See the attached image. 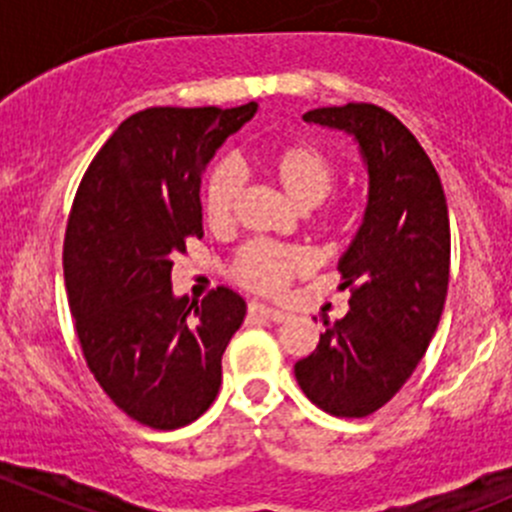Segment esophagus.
I'll list each match as a JSON object with an SVG mask.
<instances>
[{"label": "esophagus", "mask_w": 512, "mask_h": 512, "mask_svg": "<svg viewBox=\"0 0 512 512\" xmlns=\"http://www.w3.org/2000/svg\"><path fill=\"white\" fill-rule=\"evenodd\" d=\"M247 310H250L252 317H260V320H267V322H285L287 317H290L287 312L277 310V307H270V305H262V302H250Z\"/></svg>", "instance_id": "1"}]
</instances>
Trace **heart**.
<instances>
[{
    "label": "heart",
    "mask_w": 512,
    "mask_h": 512,
    "mask_svg": "<svg viewBox=\"0 0 512 512\" xmlns=\"http://www.w3.org/2000/svg\"><path fill=\"white\" fill-rule=\"evenodd\" d=\"M265 170L280 190L295 202L297 207H317L335 187V162L325 150L312 142H290L275 147L265 155ZM240 165L235 160H220L207 175L202 187V212L207 225L215 230H225L235 220V207L242 195ZM310 260L297 247L275 245V242L255 240L240 247L232 260V277L242 287L262 295H280L290 280L307 272Z\"/></svg>",
    "instance_id": "b5f03b06"
}]
</instances>
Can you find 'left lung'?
<instances>
[{
  "instance_id": "obj_1",
  "label": "left lung",
  "mask_w": 512,
  "mask_h": 512,
  "mask_svg": "<svg viewBox=\"0 0 512 512\" xmlns=\"http://www.w3.org/2000/svg\"><path fill=\"white\" fill-rule=\"evenodd\" d=\"M305 122L355 137L367 165V207L337 262L350 310L325 320L315 350L295 362L302 393L335 418H365L403 388L423 360L450 280L448 202L433 162L388 109L350 102Z\"/></svg>"
}]
</instances>
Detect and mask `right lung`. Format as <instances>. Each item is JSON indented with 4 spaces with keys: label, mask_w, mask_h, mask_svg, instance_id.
Instances as JSON below:
<instances>
[{
    "label": "right lung",
    "mask_w": 512,
    "mask_h": 512,
    "mask_svg": "<svg viewBox=\"0 0 512 512\" xmlns=\"http://www.w3.org/2000/svg\"><path fill=\"white\" fill-rule=\"evenodd\" d=\"M242 107H152L119 124L84 172L64 235V282L94 380L155 430L200 418L220 393L222 352L245 320L237 292L175 297L172 265L202 237L200 185Z\"/></svg>",
    "instance_id": "1"
}]
</instances>
